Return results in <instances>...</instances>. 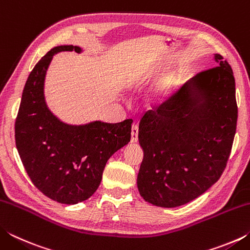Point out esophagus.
<instances>
[{"mask_svg":"<svg viewBox=\"0 0 250 250\" xmlns=\"http://www.w3.org/2000/svg\"><path fill=\"white\" fill-rule=\"evenodd\" d=\"M138 134H139V125L137 124H133L132 128H131V142L138 141Z\"/></svg>","mask_w":250,"mask_h":250,"instance_id":"1","label":"esophagus"}]
</instances>
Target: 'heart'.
Here are the masks:
<instances>
[{
	"label": "heart",
	"instance_id": "1",
	"mask_svg": "<svg viewBox=\"0 0 250 250\" xmlns=\"http://www.w3.org/2000/svg\"><path fill=\"white\" fill-rule=\"evenodd\" d=\"M166 83H162V84H161V86L159 87V90L160 91H164V90H166Z\"/></svg>",
	"mask_w": 250,
	"mask_h": 250
}]
</instances>
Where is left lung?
Returning a JSON list of instances; mask_svg holds the SVG:
<instances>
[{
  "label": "left lung",
  "instance_id": "obj_1",
  "mask_svg": "<svg viewBox=\"0 0 250 250\" xmlns=\"http://www.w3.org/2000/svg\"><path fill=\"white\" fill-rule=\"evenodd\" d=\"M215 57L218 66L200 71L141 117L139 141L145 156L137 183L151 204L176 207L193 201L216 183L227 166L238 117L235 78L228 62ZM201 98L205 101L193 108Z\"/></svg>",
  "mask_w": 250,
  "mask_h": 250
}]
</instances>
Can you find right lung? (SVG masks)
<instances>
[{"label":"right lung","instance_id":"right-lung-1","mask_svg":"<svg viewBox=\"0 0 250 250\" xmlns=\"http://www.w3.org/2000/svg\"><path fill=\"white\" fill-rule=\"evenodd\" d=\"M62 50L80 48L57 46L34 67L15 120V143L36 188L53 201L76 204L96 192L110 156L128 145L132 119L73 126L53 116L45 104L44 80L53 55Z\"/></svg>","mask_w":250,"mask_h":250}]
</instances>
